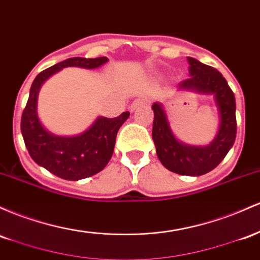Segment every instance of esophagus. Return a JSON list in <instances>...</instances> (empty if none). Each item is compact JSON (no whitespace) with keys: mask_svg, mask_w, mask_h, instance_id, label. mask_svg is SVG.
<instances>
[{"mask_svg":"<svg viewBox=\"0 0 260 260\" xmlns=\"http://www.w3.org/2000/svg\"><path fill=\"white\" fill-rule=\"evenodd\" d=\"M145 103H147V98H145V97H139V98H136L135 101H134L133 103H131L130 109H131V110L138 109V108H139L140 106H142V104H145Z\"/></svg>","mask_w":260,"mask_h":260,"instance_id":"obj_1","label":"esophagus"}]
</instances>
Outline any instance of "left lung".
Wrapping results in <instances>:
<instances>
[{"label": "left lung", "mask_w": 260, "mask_h": 260, "mask_svg": "<svg viewBox=\"0 0 260 260\" xmlns=\"http://www.w3.org/2000/svg\"><path fill=\"white\" fill-rule=\"evenodd\" d=\"M188 62L190 77L179 83V89L215 95L221 118L216 138L205 147L180 144L172 134L162 107L154 103L152 139L157 156L166 168L182 176H203L216 168L235 144L237 134L236 99L227 81L216 69L193 57H188Z\"/></svg>", "instance_id": "left-lung-1"}]
</instances>
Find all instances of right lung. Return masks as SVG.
Instances as JSON below:
<instances>
[{
    "label": "right lung",
    "instance_id": "1",
    "mask_svg": "<svg viewBox=\"0 0 260 260\" xmlns=\"http://www.w3.org/2000/svg\"><path fill=\"white\" fill-rule=\"evenodd\" d=\"M107 57H70L44 70L33 81L29 98L22 114L20 130L29 154L38 165L66 180L88 178L101 172L110 161L118 130L129 118L124 112L116 118H98L86 133L75 138H60L48 133L37 114L40 86L51 75L67 66L95 69L107 62Z\"/></svg>",
    "mask_w": 260,
    "mask_h": 260
}]
</instances>
